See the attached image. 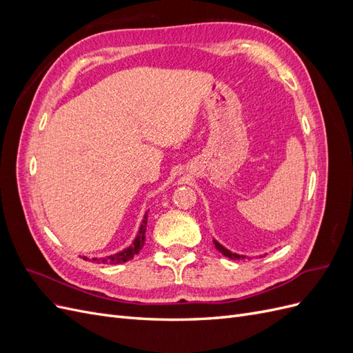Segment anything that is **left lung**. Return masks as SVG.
Returning a JSON list of instances; mask_svg holds the SVG:
<instances>
[{
    "instance_id": "obj_1",
    "label": "left lung",
    "mask_w": 353,
    "mask_h": 353,
    "mask_svg": "<svg viewBox=\"0 0 353 353\" xmlns=\"http://www.w3.org/2000/svg\"><path fill=\"white\" fill-rule=\"evenodd\" d=\"M213 244H215V248L223 254V256H227V258H230V259H234V261H241V259H245L248 258V256H244V254H237V253H232V252H230L228 249H225L223 248L222 244H219L216 240H213Z\"/></svg>"
}]
</instances>
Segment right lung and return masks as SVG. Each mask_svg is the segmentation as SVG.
Wrapping results in <instances>:
<instances>
[{"label":"right lung","mask_w":353,"mask_h":353,"mask_svg":"<svg viewBox=\"0 0 353 353\" xmlns=\"http://www.w3.org/2000/svg\"><path fill=\"white\" fill-rule=\"evenodd\" d=\"M145 227H147V213L144 215V219L141 222V227H140V231H138L135 240L132 241V244L130 245V248L123 249L122 252L119 253H114V254H110V256H105V258H92V262H103V263H123V262H128L131 261L135 254L140 253V250L143 249L144 245V241H145ZM85 261H88L87 258H83Z\"/></svg>","instance_id":"obj_1"}]
</instances>
